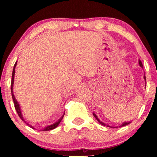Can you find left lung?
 Returning <instances> with one entry per match:
<instances>
[{
	"label": "left lung",
	"mask_w": 157,
	"mask_h": 157,
	"mask_svg": "<svg viewBox=\"0 0 157 157\" xmlns=\"http://www.w3.org/2000/svg\"><path fill=\"white\" fill-rule=\"evenodd\" d=\"M139 64H140V67H142V68H143V64H142V62H141V61H140V60H139ZM144 80H146V77H145V75H144ZM93 115H94V117L95 118H96V120H97L98 121H99V124H102V125H104V126H105V125H107V127H110V126H109L108 124H105V123H103V122H102V121H100V120L99 119V118H97V116H96V115L95 113H93ZM131 121H130V122H124L122 124H121V125H120V127H123V126H125V125H128V124H130V123H131Z\"/></svg>",
	"instance_id": "obj_1"
}]
</instances>
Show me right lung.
I'll list each match as a JSON object with an SVG mask.
<instances>
[{
  "label": "right lung",
  "instance_id": "right-lung-1",
  "mask_svg": "<svg viewBox=\"0 0 157 157\" xmlns=\"http://www.w3.org/2000/svg\"><path fill=\"white\" fill-rule=\"evenodd\" d=\"M17 63H15V64H14V67H13V73H12V80H11V94H12V98H13V103H14V107H15V109L16 111H17V114H18L19 117H20V118H21L22 120H23V121H24V119H23V115H22V112H21V110H20V105H19L18 102L17 101V99H16L15 96H14V94H13V82H14V74H15V67H16V65H17ZM64 115L61 116V118H60L59 120H58V121H56V122L55 123V124H52V125H48L47 126V127H45L44 129H42V131H50V130H52V129H55V128H57L58 126V124H60V122L61 121V120H62L63 117H64ZM26 122V121H25ZM26 124H28V125H29L30 127L34 128L33 127V126H31L30 124H28V123H26Z\"/></svg>",
  "mask_w": 157,
  "mask_h": 157
}]
</instances>
